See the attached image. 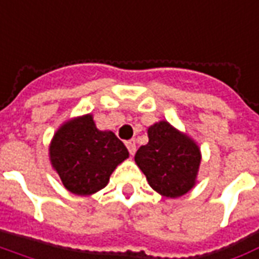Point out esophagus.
Wrapping results in <instances>:
<instances>
[{"instance_id": "esophagus-1", "label": "esophagus", "mask_w": 259, "mask_h": 259, "mask_svg": "<svg viewBox=\"0 0 259 259\" xmlns=\"http://www.w3.org/2000/svg\"><path fill=\"white\" fill-rule=\"evenodd\" d=\"M127 148H128V152H130V154H135V152H137V142L134 141V139H131V141H128L127 142Z\"/></svg>"}]
</instances>
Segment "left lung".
<instances>
[{
    "label": "left lung",
    "mask_w": 259,
    "mask_h": 259,
    "mask_svg": "<svg viewBox=\"0 0 259 259\" xmlns=\"http://www.w3.org/2000/svg\"><path fill=\"white\" fill-rule=\"evenodd\" d=\"M149 142L138 149L135 163L146 175L149 185L165 197H181L194 185L201 153L192 138L158 121L148 130Z\"/></svg>",
    "instance_id": "8db88e82"
}]
</instances>
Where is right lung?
Masks as SVG:
<instances>
[{"instance_id": "add662e5", "label": "right lung", "mask_w": 259, "mask_h": 259, "mask_svg": "<svg viewBox=\"0 0 259 259\" xmlns=\"http://www.w3.org/2000/svg\"><path fill=\"white\" fill-rule=\"evenodd\" d=\"M128 156L125 145L113 132L96 128L92 114L66 121L50 145L52 167L66 189L78 196L103 189Z\"/></svg>"}]
</instances>
